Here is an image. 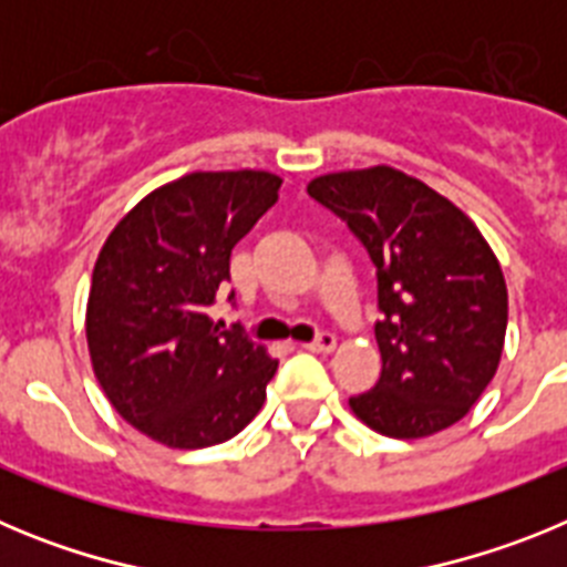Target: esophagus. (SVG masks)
<instances>
[{
    "mask_svg": "<svg viewBox=\"0 0 567 567\" xmlns=\"http://www.w3.org/2000/svg\"><path fill=\"white\" fill-rule=\"evenodd\" d=\"M334 346H338V338L332 332H318L312 343H307V349L309 352H332Z\"/></svg>",
    "mask_w": 567,
    "mask_h": 567,
    "instance_id": "esophagus-1",
    "label": "esophagus"
}]
</instances>
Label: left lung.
Wrapping results in <instances>:
<instances>
[{
    "label": "left lung",
    "mask_w": 567,
    "mask_h": 567,
    "mask_svg": "<svg viewBox=\"0 0 567 567\" xmlns=\"http://www.w3.org/2000/svg\"><path fill=\"white\" fill-rule=\"evenodd\" d=\"M309 195L352 229L378 269L380 380L349 398L369 429L429 437L468 414L503 354L508 292L463 209L392 167L320 175Z\"/></svg>",
    "instance_id": "left-lung-1"
}]
</instances>
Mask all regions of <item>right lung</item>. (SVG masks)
I'll list each match as a JSON object with an SVG mask.
<instances>
[{
    "label": "right lung",
    "instance_id": "obj_1",
    "mask_svg": "<svg viewBox=\"0 0 567 567\" xmlns=\"http://www.w3.org/2000/svg\"><path fill=\"white\" fill-rule=\"evenodd\" d=\"M260 169L189 173L115 224L87 300L93 372L113 409L169 449L224 443L260 412L278 360L207 309L229 255L278 202ZM235 300V292H229Z\"/></svg>",
    "mask_w": 567,
    "mask_h": 567
}]
</instances>
